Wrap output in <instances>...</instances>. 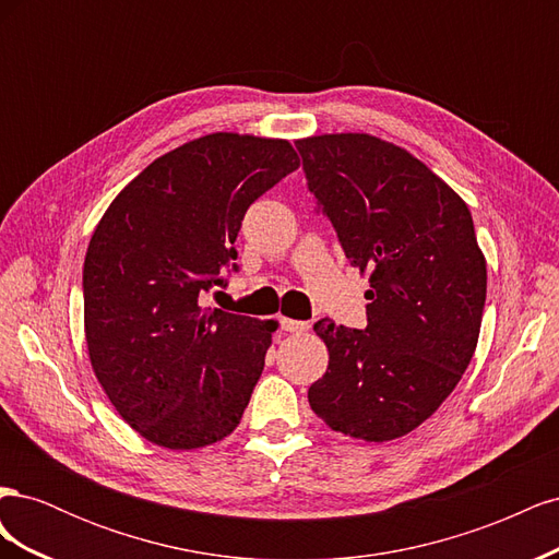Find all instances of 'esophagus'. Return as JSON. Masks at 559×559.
Returning a JSON list of instances; mask_svg holds the SVG:
<instances>
[{
  "label": "esophagus",
  "instance_id": "obj_1",
  "mask_svg": "<svg viewBox=\"0 0 559 559\" xmlns=\"http://www.w3.org/2000/svg\"><path fill=\"white\" fill-rule=\"evenodd\" d=\"M280 326H282V331H289V333H302L310 329L308 321H298V319H289V317H280Z\"/></svg>",
  "mask_w": 559,
  "mask_h": 559
}]
</instances>
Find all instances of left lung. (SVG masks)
I'll use <instances>...</instances> for the list:
<instances>
[{
	"instance_id": "left-lung-1",
	"label": "left lung",
	"mask_w": 559,
	"mask_h": 559,
	"mask_svg": "<svg viewBox=\"0 0 559 559\" xmlns=\"http://www.w3.org/2000/svg\"><path fill=\"white\" fill-rule=\"evenodd\" d=\"M308 189L354 267L370 273L368 326L319 319L329 368L310 408L382 443L429 419L478 345L487 263L466 202L408 151L366 132L298 140Z\"/></svg>"
}]
</instances>
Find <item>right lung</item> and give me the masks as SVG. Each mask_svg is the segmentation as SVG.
Here are the masks:
<instances>
[{
  "instance_id": "1",
  "label": "right lung",
  "mask_w": 559,
  "mask_h": 559,
  "mask_svg": "<svg viewBox=\"0 0 559 559\" xmlns=\"http://www.w3.org/2000/svg\"><path fill=\"white\" fill-rule=\"evenodd\" d=\"M286 140L214 132L156 158L114 198L83 263V326L95 378L146 441L195 450L240 425L277 321L200 296L238 270L253 200L294 173Z\"/></svg>"
}]
</instances>
